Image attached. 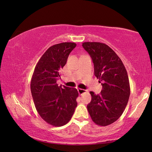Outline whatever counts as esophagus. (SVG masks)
<instances>
[{
    "instance_id": "34e87169",
    "label": "esophagus",
    "mask_w": 152,
    "mask_h": 152,
    "mask_svg": "<svg viewBox=\"0 0 152 152\" xmlns=\"http://www.w3.org/2000/svg\"><path fill=\"white\" fill-rule=\"evenodd\" d=\"M87 90L83 89H78V93H79L80 94H82L83 93H86Z\"/></svg>"
}]
</instances>
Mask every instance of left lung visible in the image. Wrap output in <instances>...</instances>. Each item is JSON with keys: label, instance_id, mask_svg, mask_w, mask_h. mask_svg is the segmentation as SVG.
<instances>
[{"label": "left lung", "instance_id": "obj_1", "mask_svg": "<svg viewBox=\"0 0 152 152\" xmlns=\"http://www.w3.org/2000/svg\"><path fill=\"white\" fill-rule=\"evenodd\" d=\"M82 47L94 63V75L102 82V90L95 94L91 91V102L87 108L97 125H110L120 117L130 96V86L126 69L121 58L107 44L87 42Z\"/></svg>", "mask_w": 152, "mask_h": 152}]
</instances>
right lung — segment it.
<instances>
[{"label":"right lung","mask_w":152,"mask_h":152,"mask_svg":"<svg viewBox=\"0 0 152 152\" xmlns=\"http://www.w3.org/2000/svg\"><path fill=\"white\" fill-rule=\"evenodd\" d=\"M76 45L63 42L50 47L39 59L31 77L30 89L37 111L44 121L55 127L70 121L77 106V90L56 83Z\"/></svg>","instance_id":"right-lung-1"}]
</instances>
